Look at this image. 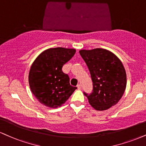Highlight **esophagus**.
Here are the masks:
<instances>
[{
    "label": "esophagus",
    "instance_id": "obj_1",
    "mask_svg": "<svg viewBox=\"0 0 146 146\" xmlns=\"http://www.w3.org/2000/svg\"><path fill=\"white\" fill-rule=\"evenodd\" d=\"M77 87H78V88L79 89V90H80L81 88H82V85H81L80 84H78V86H77Z\"/></svg>",
    "mask_w": 146,
    "mask_h": 146
}]
</instances>
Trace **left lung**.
Masks as SVG:
<instances>
[{
	"mask_svg": "<svg viewBox=\"0 0 146 146\" xmlns=\"http://www.w3.org/2000/svg\"><path fill=\"white\" fill-rule=\"evenodd\" d=\"M80 54L90 71L92 81L90 94L84 92L93 108L103 111L120 101L126 86L125 68L120 59L102 48L82 50Z\"/></svg>",
	"mask_w": 146,
	"mask_h": 146,
	"instance_id": "obj_1",
	"label": "left lung"
}]
</instances>
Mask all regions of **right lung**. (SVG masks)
<instances>
[{"label":"right lung","mask_w":146,"mask_h":146,"mask_svg":"<svg viewBox=\"0 0 146 146\" xmlns=\"http://www.w3.org/2000/svg\"><path fill=\"white\" fill-rule=\"evenodd\" d=\"M75 54V49L50 48L33 63L29 75V85L41 104L51 108L61 106L77 89L71 86L69 77L62 70Z\"/></svg>","instance_id":"1"}]
</instances>
